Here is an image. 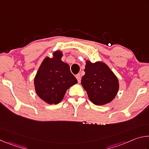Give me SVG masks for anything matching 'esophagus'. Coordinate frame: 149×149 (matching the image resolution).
I'll return each mask as SVG.
<instances>
[{"mask_svg":"<svg viewBox=\"0 0 149 149\" xmlns=\"http://www.w3.org/2000/svg\"><path fill=\"white\" fill-rule=\"evenodd\" d=\"M76 79H77V81H78V83H80L81 82V75H80V74H77V75H76Z\"/></svg>","mask_w":149,"mask_h":149,"instance_id":"esophagus-1","label":"esophagus"}]
</instances>
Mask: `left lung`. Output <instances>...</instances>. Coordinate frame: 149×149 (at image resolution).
I'll use <instances>...</instances> for the list:
<instances>
[{
	"label": "left lung",
	"mask_w": 149,
	"mask_h": 149,
	"mask_svg": "<svg viewBox=\"0 0 149 149\" xmlns=\"http://www.w3.org/2000/svg\"><path fill=\"white\" fill-rule=\"evenodd\" d=\"M81 85L93 104L104 105L110 102L119 89L117 77L110 68L102 62L92 63L87 60Z\"/></svg>",
	"instance_id": "obj_1"
}]
</instances>
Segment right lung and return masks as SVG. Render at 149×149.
Returning a JSON list of instances; mask_svg holds the SVG:
<instances>
[{
  "label": "right lung",
  "mask_w": 149,
  "mask_h": 149,
  "mask_svg": "<svg viewBox=\"0 0 149 149\" xmlns=\"http://www.w3.org/2000/svg\"><path fill=\"white\" fill-rule=\"evenodd\" d=\"M62 56L60 50H56L52 58H45L34 79L37 95L49 104H58L66 91L77 83L70 65L61 60Z\"/></svg>",
  "instance_id": "1"
}]
</instances>
